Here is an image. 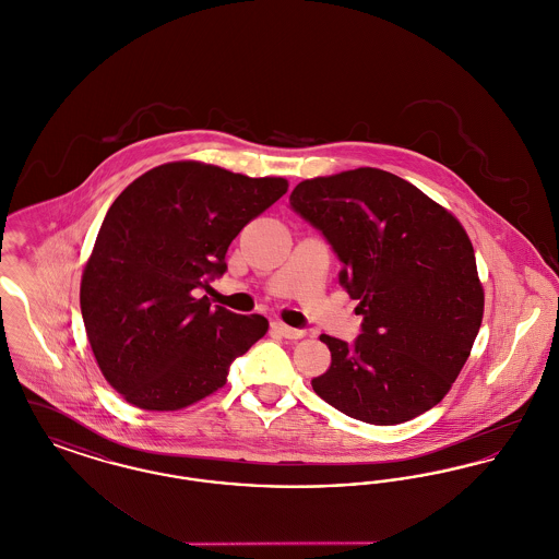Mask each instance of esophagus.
Masks as SVG:
<instances>
[{"label": "esophagus", "instance_id": "1", "mask_svg": "<svg viewBox=\"0 0 559 559\" xmlns=\"http://www.w3.org/2000/svg\"><path fill=\"white\" fill-rule=\"evenodd\" d=\"M283 337H287V340H301L304 335H306V331H301V329H293L289 324H285V322H274L272 324Z\"/></svg>", "mask_w": 559, "mask_h": 559}]
</instances>
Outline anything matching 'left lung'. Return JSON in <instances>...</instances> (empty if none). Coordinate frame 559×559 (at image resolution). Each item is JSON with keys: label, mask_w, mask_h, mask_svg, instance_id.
Segmentation results:
<instances>
[{"label": "left lung", "mask_w": 559, "mask_h": 559, "mask_svg": "<svg viewBox=\"0 0 559 559\" xmlns=\"http://www.w3.org/2000/svg\"><path fill=\"white\" fill-rule=\"evenodd\" d=\"M292 210L329 240L362 331L320 335L331 367L312 379L347 417L396 426L436 406L476 342L484 289L459 219L399 176L358 167L293 188Z\"/></svg>", "instance_id": "left-lung-1"}]
</instances>
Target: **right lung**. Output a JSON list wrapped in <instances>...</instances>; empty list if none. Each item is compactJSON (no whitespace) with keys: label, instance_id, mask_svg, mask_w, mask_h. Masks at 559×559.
I'll return each instance as SVG.
<instances>
[{"label":"right lung","instance_id":"obj_1","mask_svg":"<svg viewBox=\"0 0 559 559\" xmlns=\"http://www.w3.org/2000/svg\"><path fill=\"white\" fill-rule=\"evenodd\" d=\"M199 160L165 163L108 207L81 276V314L108 383L144 411H178L226 383L235 358L266 335L207 295L240 230L287 192Z\"/></svg>","mask_w":559,"mask_h":559}]
</instances>
